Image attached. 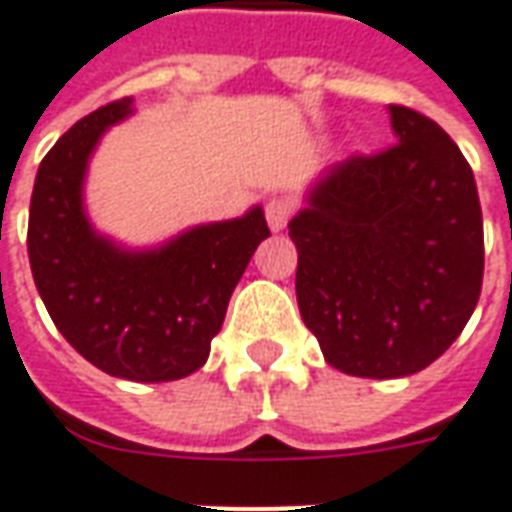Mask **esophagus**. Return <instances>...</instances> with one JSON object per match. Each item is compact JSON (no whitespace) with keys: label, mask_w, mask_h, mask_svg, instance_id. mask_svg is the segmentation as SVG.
I'll list each match as a JSON object with an SVG mask.
<instances>
[{"label":"esophagus","mask_w":512,"mask_h":512,"mask_svg":"<svg viewBox=\"0 0 512 512\" xmlns=\"http://www.w3.org/2000/svg\"><path fill=\"white\" fill-rule=\"evenodd\" d=\"M292 214H295V203L290 197H270L267 206H264V217H267V225L273 231H281L290 222Z\"/></svg>","instance_id":"34e87169"}]
</instances>
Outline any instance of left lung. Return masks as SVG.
Listing matches in <instances>:
<instances>
[{
  "mask_svg": "<svg viewBox=\"0 0 512 512\" xmlns=\"http://www.w3.org/2000/svg\"><path fill=\"white\" fill-rule=\"evenodd\" d=\"M398 142L326 172L290 222L295 292L323 357L362 379L432 365L474 312L485 239L477 183L429 116L390 105Z\"/></svg>",
  "mask_w": 512,
  "mask_h": 512,
  "instance_id": "obj_1",
  "label": "left lung"
}]
</instances>
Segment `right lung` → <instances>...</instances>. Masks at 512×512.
<instances>
[{"mask_svg": "<svg viewBox=\"0 0 512 512\" xmlns=\"http://www.w3.org/2000/svg\"><path fill=\"white\" fill-rule=\"evenodd\" d=\"M130 102L122 97L83 116L44 155L27 253L52 323L80 357L130 382H172L209 359L236 281L270 228L256 206L144 253L94 234L83 211L88 155L108 125L130 114Z\"/></svg>", "mask_w": 512, "mask_h": 512, "instance_id": "right-lung-1", "label": "right lung"}]
</instances>
